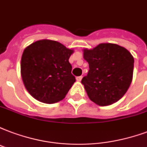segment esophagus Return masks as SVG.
Here are the masks:
<instances>
[{"mask_svg":"<svg viewBox=\"0 0 147 147\" xmlns=\"http://www.w3.org/2000/svg\"><path fill=\"white\" fill-rule=\"evenodd\" d=\"M76 79H77V80H78V81H80V80H82V76H80V77H77V78H76Z\"/></svg>","mask_w":147,"mask_h":147,"instance_id":"obj_1","label":"esophagus"}]
</instances>
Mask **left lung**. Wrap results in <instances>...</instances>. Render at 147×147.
<instances>
[{"label": "left lung", "instance_id": "left-lung-1", "mask_svg": "<svg viewBox=\"0 0 147 147\" xmlns=\"http://www.w3.org/2000/svg\"><path fill=\"white\" fill-rule=\"evenodd\" d=\"M89 64L88 75L81 80L89 98L106 106L122 98L132 80L134 59L126 49L113 43H101L84 49Z\"/></svg>", "mask_w": 147, "mask_h": 147}]
</instances>
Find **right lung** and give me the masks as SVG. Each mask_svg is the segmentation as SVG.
<instances>
[{"label": "right lung", "instance_id": "1", "mask_svg": "<svg viewBox=\"0 0 147 147\" xmlns=\"http://www.w3.org/2000/svg\"><path fill=\"white\" fill-rule=\"evenodd\" d=\"M74 53L57 41H36L25 49L21 75L28 93L46 104L61 101L76 81L69 58Z\"/></svg>", "mask_w": 147, "mask_h": 147}]
</instances>
